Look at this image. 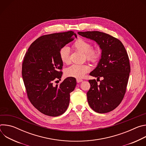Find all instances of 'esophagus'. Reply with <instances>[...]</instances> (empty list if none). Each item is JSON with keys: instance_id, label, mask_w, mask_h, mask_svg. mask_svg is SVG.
<instances>
[{"instance_id": "esophagus-1", "label": "esophagus", "mask_w": 146, "mask_h": 146, "mask_svg": "<svg viewBox=\"0 0 146 146\" xmlns=\"http://www.w3.org/2000/svg\"><path fill=\"white\" fill-rule=\"evenodd\" d=\"M76 81H77V82L79 83V82H82L83 80H81V79H78V78H77V79H76Z\"/></svg>"}]
</instances>
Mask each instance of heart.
Instances as JSON below:
<instances>
[{"instance_id": "b5f03b06", "label": "heart", "mask_w": 146, "mask_h": 146, "mask_svg": "<svg viewBox=\"0 0 146 146\" xmlns=\"http://www.w3.org/2000/svg\"><path fill=\"white\" fill-rule=\"evenodd\" d=\"M73 48L85 54L86 59L94 63L99 60L101 55V50L99 48H92V44L88 41L82 38H78L74 41ZM59 55L62 63H68L69 49L67 47L62 48L60 50ZM89 70L90 67L87 65H73L65 70V73L68 77L80 79L84 77Z\"/></svg>"}]
</instances>
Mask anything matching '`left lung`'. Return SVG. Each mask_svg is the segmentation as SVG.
<instances>
[{"instance_id":"left-lung-1","label":"left lung","mask_w":146,"mask_h":146,"mask_svg":"<svg viewBox=\"0 0 146 146\" xmlns=\"http://www.w3.org/2000/svg\"><path fill=\"white\" fill-rule=\"evenodd\" d=\"M82 37L95 41L102 50L100 59L90 76L102 80H90L87 100L90 107L99 113L115 109L121 102L128 84L131 68L127 51L118 39L99 31L78 32Z\"/></svg>"}]
</instances>
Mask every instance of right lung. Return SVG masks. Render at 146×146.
I'll use <instances>...</instances> for the list:
<instances>
[{
  "label": "right lung",
  "mask_w": 146,
  "mask_h": 146,
  "mask_svg": "<svg viewBox=\"0 0 146 146\" xmlns=\"http://www.w3.org/2000/svg\"><path fill=\"white\" fill-rule=\"evenodd\" d=\"M74 37L77 35L72 31L42 36L30 46L25 55L22 75L28 96L34 107L45 115H60L69 105L70 94L77 84L76 78L67 77L55 86L53 82L62 76L59 71L63 66L60 50Z\"/></svg>",
  "instance_id": "1"
}]
</instances>
